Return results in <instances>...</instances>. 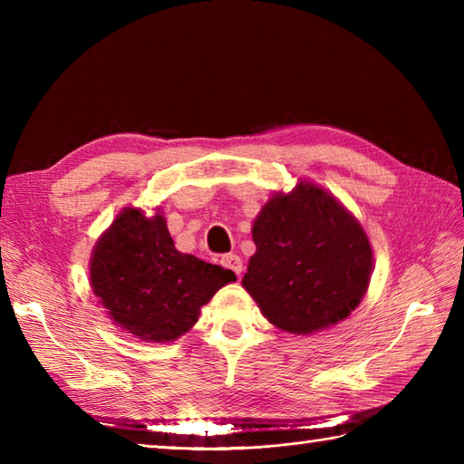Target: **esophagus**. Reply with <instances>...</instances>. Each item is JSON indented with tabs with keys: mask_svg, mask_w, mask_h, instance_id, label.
<instances>
[{
	"mask_svg": "<svg viewBox=\"0 0 464 464\" xmlns=\"http://www.w3.org/2000/svg\"><path fill=\"white\" fill-rule=\"evenodd\" d=\"M221 265L225 269H231L237 277H241L243 273V261L241 257H237V255H225V257L221 259Z\"/></svg>",
	"mask_w": 464,
	"mask_h": 464,
	"instance_id": "esophagus-1",
	"label": "esophagus"
}]
</instances>
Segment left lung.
Returning <instances> with one entry per match:
<instances>
[{"label": "left lung", "instance_id": "obj_1", "mask_svg": "<svg viewBox=\"0 0 464 464\" xmlns=\"http://www.w3.org/2000/svg\"><path fill=\"white\" fill-rule=\"evenodd\" d=\"M243 287L275 327L311 334L347 319L367 293L372 251L361 223L321 187L275 193L253 223Z\"/></svg>", "mask_w": 464, "mask_h": 464}]
</instances>
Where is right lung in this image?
Wrapping results in <instances>:
<instances>
[{
  "label": "right lung",
  "instance_id": "obj_1",
  "mask_svg": "<svg viewBox=\"0 0 464 464\" xmlns=\"http://www.w3.org/2000/svg\"><path fill=\"white\" fill-rule=\"evenodd\" d=\"M92 289L115 324L137 339L167 343L199 319L201 307L235 273L179 253L165 217L125 207L95 243Z\"/></svg>",
  "mask_w": 464,
  "mask_h": 464
}]
</instances>
